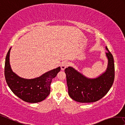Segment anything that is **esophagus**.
<instances>
[{
	"label": "esophagus",
	"mask_w": 125,
	"mask_h": 125,
	"mask_svg": "<svg viewBox=\"0 0 125 125\" xmlns=\"http://www.w3.org/2000/svg\"><path fill=\"white\" fill-rule=\"evenodd\" d=\"M69 66V63L66 62V61H63V62H62L61 65V70H64L65 68H67V67Z\"/></svg>",
	"instance_id": "esophagus-1"
}]
</instances>
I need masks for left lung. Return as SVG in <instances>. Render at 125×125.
Wrapping results in <instances>:
<instances>
[{"label": "left lung", "instance_id": "obj_1", "mask_svg": "<svg viewBox=\"0 0 125 125\" xmlns=\"http://www.w3.org/2000/svg\"><path fill=\"white\" fill-rule=\"evenodd\" d=\"M106 56L108 60L105 72L96 78L84 77L72 67L64 70L66 74L68 94L73 100L82 103L97 101L107 94L115 79V64L113 55L107 47Z\"/></svg>", "mask_w": 125, "mask_h": 125}]
</instances>
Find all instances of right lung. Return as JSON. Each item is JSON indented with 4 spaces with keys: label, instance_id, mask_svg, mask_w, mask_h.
Returning a JSON list of instances; mask_svg holds the SVG:
<instances>
[{
    "label": "right lung",
    "instance_id": "1",
    "mask_svg": "<svg viewBox=\"0 0 125 125\" xmlns=\"http://www.w3.org/2000/svg\"><path fill=\"white\" fill-rule=\"evenodd\" d=\"M11 48L5 58L4 75L7 83L11 91L24 101L37 103L42 101L50 94V86L52 79L61 71V67L46 72L34 79L21 78L14 73L9 63Z\"/></svg>",
    "mask_w": 125,
    "mask_h": 125
}]
</instances>
